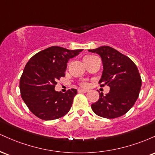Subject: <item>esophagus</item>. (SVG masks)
Masks as SVG:
<instances>
[{
  "label": "esophagus",
  "mask_w": 155,
  "mask_h": 155,
  "mask_svg": "<svg viewBox=\"0 0 155 155\" xmlns=\"http://www.w3.org/2000/svg\"><path fill=\"white\" fill-rule=\"evenodd\" d=\"M78 92H87L88 90H81V89H79V90H78Z\"/></svg>",
  "instance_id": "esophagus-1"
}]
</instances>
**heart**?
<instances>
[{"label":"heart","instance_id":"1","mask_svg":"<svg viewBox=\"0 0 155 155\" xmlns=\"http://www.w3.org/2000/svg\"><path fill=\"white\" fill-rule=\"evenodd\" d=\"M94 56H92V55H87V56H85L84 58V62H87V60H90L91 59V58H93ZM81 86H83V87H87L88 86V83L87 82H83V83H81Z\"/></svg>","mask_w":155,"mask_h":155}]
</instances>
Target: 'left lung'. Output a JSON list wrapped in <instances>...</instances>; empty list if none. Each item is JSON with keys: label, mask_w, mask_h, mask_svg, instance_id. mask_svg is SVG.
<instances>
[{"label": "left lung", "mask_w": 155, "mask_h": 155, "mask_svg": "<svg viewBox=\"0 0 155 155\" xmlns=\"http://www.w3.org/2000/svg\"><path fill=\"white\" fill-rule=\"evenodd\" d=\"M88 51L101 56L104 70L99 83L101 87H110L105 95L99 93V100L91 105L92 111L107 119L122 116L133 107L139 95L141 79L138 68L128 57L108 46Z\"/></svg>", "instance_id": "left-lung-1"}]
</instances>
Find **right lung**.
Instances as JSON below:
<instances>
[{"label": "right lung", "mask_w": 155, "mask_h": 155, "mask_svg": "<svg viewBox=\"0 0 155 155\" xmlns=\"http://www.w3.org/2000/svg\"><path fill=\"white\" fill-rule=\"evenodd\" d=\"M81 51L53 46L33 55L26 64L19 81L21 96L37 117L53 120L70 111L77 90L71 89L62 93L54 87L57 81L65 76L68 60Z\"/></svg>", "instance_id": "obj_1"}]
</instances>
